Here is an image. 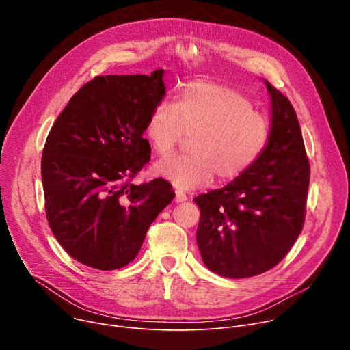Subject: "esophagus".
Returning <instances> with one entry per match:
<instances>
[{"instance_id": "esophagus-1", "label": "esophagus", "mask_w": 350, "mask_h": 350, "mask_svg": "<svg viewBox=\"0 0 350 350\" xmlns=\"http://www.w3.org/2000/svg\"><path fill=\"white\" fill-rule=\"evenodd\" d=\"M174 193H176V198H174V201L177 202V204H180V202H185L187 201V195L183 192V191H180V189H176L174 191Z\"/></svg>"}]
</instances>
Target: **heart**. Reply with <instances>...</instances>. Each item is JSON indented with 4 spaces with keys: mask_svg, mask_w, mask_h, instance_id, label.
<instances>
[{
    "mask_svg": "<svg viewBox=\"0 0 350 350\" xmlns=\"http://www.w3.org/2000/svg\"><path fill=\"white\" fill-rule=\"evenodd\" d=\"M185 134H191L189 154L158 161L154 173L191 189L208 184L213 174L231 181L251 169L269 142L270 122L241 90L202 79L188 83L176 104L159 103L145 126L146 138L162 157Z\"/></svg>",
    "mask_w": 350,
    "mask_h": 350,
    "instance_id": "obj_1",
    "label": "heart"
}]
</instances>
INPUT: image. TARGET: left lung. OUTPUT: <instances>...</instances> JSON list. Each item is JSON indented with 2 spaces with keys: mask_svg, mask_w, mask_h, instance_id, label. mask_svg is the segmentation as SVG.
Instances as JSON below:
<instances>
[{
  "mask_svg": "<svg viewBox=\"0 0 350 350\" xmlns=\"http://www.w3.org/2000/svg\"><path fill=\"white\" fill-rule=\"evenodd\" d=\"M271 99L269 142L258 162L220 189L195 196L196 243L205 266L227 278L278 265L304 228L310 165L289 99L265 80Z\"/></svg>",
  "mask_w": 350,
  "mask_h": 350,
  "instance_id": "obj_1",
  "label": "left lung"
}]
</instances>
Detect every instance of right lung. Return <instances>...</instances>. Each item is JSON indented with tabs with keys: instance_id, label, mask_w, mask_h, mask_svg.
Wrapping results in <instances>:
<instances>
[{
	"instance_id": "1",
	"label": "right lung",
	"mask_w": 350,
	"mask_h": 350,
	"mask_svg": "<svg viewBox=\"0 0 350 350\" xmlns=\"http://www.w3.org/2000/svg\"><path fill=\"white\" fill-rule=\"evenodd\" d=\"M163 73L96 76L70 98L46 137V220L65 251L88 267L108 271L134 260L149 226L174 198L163 178L131 183L151 159L142 134L166 94Z\"/></svg>"
}]
</instances>
